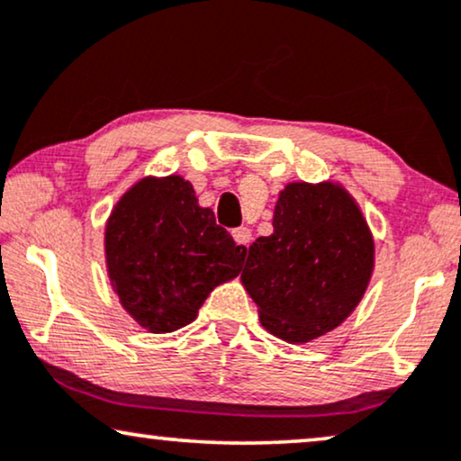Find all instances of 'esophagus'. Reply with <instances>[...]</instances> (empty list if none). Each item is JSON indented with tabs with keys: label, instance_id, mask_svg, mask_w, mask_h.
I'll list each match as a JSON object with an SVG mask.
<instances>
[{
	"label": "esophagus",
	"instance_id": "1",
	"mask_svg": "<svg viewBox=\"0 0 461 461\" xmlns=\"http://www.w3.org/2000/svg\"><path fill=\"white\" fill-rule=\"evenodd\" d=\"M231 236H234L238 247L242 249H249L250 240H253V234H250L249 227H236V230H231Z\"/></svg>",
	"mask_w": 461,
	"mask_h": 461
}]
</instances>
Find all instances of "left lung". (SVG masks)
Returning a JSON list of instances; mask_svg holds the SVG:
<instances>
[{
  "mask_svg": "<svg viewBox=\"0 0 461 461\" xmlns=\"http://www.w3.org/2000/svg\"><path fill=\"white\" fill-rule=\"evenodd\" d=\"M373 272L369 225L335 183H288L274 211V234L250 244L242 285L269 333L316 339L346 321Z\"/></svg>",
  "mask_w": 461,
  "mask_h": 461,
  "instance_id": "1",
  "label": "left lung"
}]
</instances>
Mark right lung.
Returning a JSON list of instances; mask_svg holds the SVG:
<instances>
[{
    "mask_svg": "<svg viewBox=\"0 0 461 461\" xmlns=\"http://www.w3.org/2000/svg\"><path fill=\"white\" fill-rule=\"evenodd\" d=\"M107 272L120 303L149 333H170L198 314L247 257L192 183L170 175L140 179L115 204L105 230Z\"/></svg>",
    "mask_w": 461,
    "mask_h": 461,
    "instance_id": "add662e5",
    "label": "right lung"
}]
</instances>
